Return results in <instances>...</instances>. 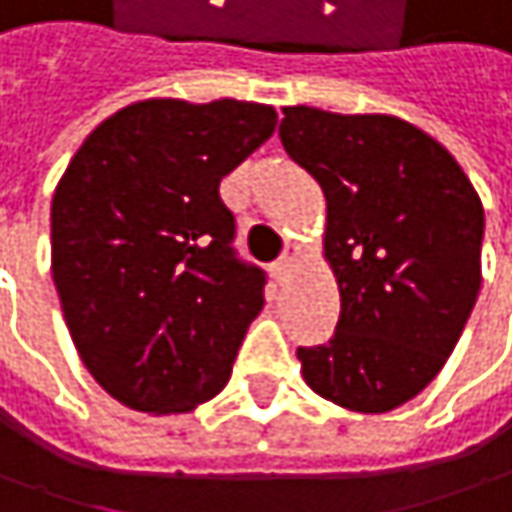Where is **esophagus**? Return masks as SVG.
I'll return each mask as SVG.
<instances>
[{
  "label": "esophagus",
  "mask_w": 512,
  "mask_h": 512,
  "mask_svg": "<svg viewBox=\"0 0 512 512\" xmlns=\"http://www.w3.org/2000/svg\"><path fill=\"white\" fill-rule=\"evenodd\" d=\"M296 255H299V246L287 243V246H284V252H281V257H278V260L272 263V275H275L278 281H281V278L287 275V269L293 266V260H296Z\"/></svg>",
  "instance_id": "1"
}]
</instances>
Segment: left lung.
<instances>
[{
    "label": "left lung",
    "mask_w": 512,
    "mask_h": 512,
    "mask_svg": "<svg viewBox=\"0 0 512 512\" xmlns=\"http://www.w3.org/2000/svg\"><path fill=\"white\" fill-rule=\"evenodd\" d=\"M284 152L325 193V260L340 287L328 343L299 349L307 387L387 413L445 366L481 290L484 208L431 134L387 114L284 108Z\"/></svg>",
    "instance_id": "1"
}]
</instances>
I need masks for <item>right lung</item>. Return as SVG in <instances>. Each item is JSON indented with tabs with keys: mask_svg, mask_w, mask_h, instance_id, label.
<instances>
[{
	"mask_svg": "<svg viewBox=\"0 0 512 512\" xmlns=\"http://www.w3.org/2000/svg\"><path fill=\"white\" fill-rule=\"evenodd\" d=\"M275 108L146 99L108 117L52 196V278L78 357L131 410L219 393L263 307L219 181L275 131Z\"/></svg>",
	"mask_w": 512,
	"mask_h": 512,
	"instance_id": "right-lung-1",
	"label": "right lung"
}]
</instances>
